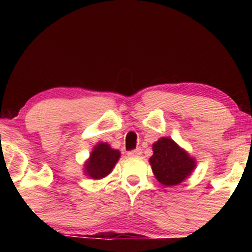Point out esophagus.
I'll list each match as a JSON object with an SVG mask.
<instances>
[{
  "instance_id": "34e87169",
  "label": "esophagus",
  "mask_w": 252,
  "mask_h": 252,
  "mask_svg": "<svg viewBox=\"0 0 252 252\" xmlns=\"http://www.w3.org/2000/svg\"><path fill=\"white\" fill-rule=\"evenodd\" d=\"M142 154V149L141 148H136L134 150H131V152H128V156L130 158H134V156H140Z\"/></svg>"
}]
</instances>
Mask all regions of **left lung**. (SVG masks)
<instances>
[{"label":"left lung","mask_w":252,"mask_h":252,"mask_svg":"<svg viewBox=\"0 0 252 252\" xmlns=\"http://www.w3.org/2000/svg\"><path fill=\"white\" fill-rule=\"evenodd\" d=\"M149 163L156 180L164 187L180 185L196 167L195 158L169 137H161L153 143Z\"/></svg>","instance_id":"obj_1"}]
</instances>
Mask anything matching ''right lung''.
<instances>
[{
    "label": "right lung",
    "mask_w": 252,
    "mask_h": 252,
    "mask_svg": "<svg viewBox=\"0 0 252 252\" xmlns=\"http://www.w3.org/2000/svg\"><path fill=\"white\" fill-rule=\"evenodd\" d=\"M120 158V150L114 149L109 143H97L84 163V174L94 180H100L112 172Z\"/></svg>",
    "instance_id": "1"
}]
</instances>
